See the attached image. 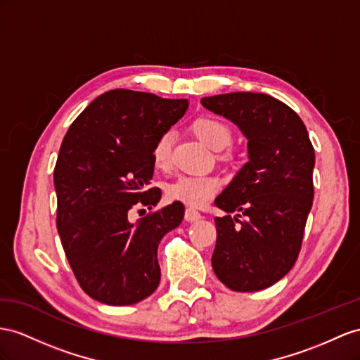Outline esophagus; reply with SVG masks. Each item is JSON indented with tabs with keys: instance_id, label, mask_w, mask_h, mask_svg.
<instances>
[{
	"instance_id": "esophagus-1",
	"label": "esophagus",
	"mask_w": 360,
	"mask_h": 360,
	"mask_svg": "<svg viewBox=\"0 0 360 360\" xmlns=\"http://www.w3.org/2000/svg\"><path fill=\"white\" fill-rule=\"evenodd\" d=\"M200 217L202 216H200L199 211L193 210V208H187L186 210V220H187V222H195V220H199Z\"/></svg>"
}]
</instances>
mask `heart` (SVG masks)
<instances>
[{"mask_svg": "<svg viewBox=\"0 0 360 360\" xmlns=\"http://www.w3.org/2000/svg\"><path fill=\"white\" fill-rule=\"evenodd\" d=\"M193 132L198 135L202 143L210 149L224 150L233 141V129L222 118L213 115H204L191 123ZM172 132H162L152 146V162L156 169H167L172 161ZM220 160L231 161V153H222ZM222 182L213 174H195V176H181L167 187V198L181 204L200 208L208 204V200L216 196Z\"/></svg>", "mask_w": 360, "mask_h": 360, "instance_id": "heart-1", "label": "heart"}]
</instances>
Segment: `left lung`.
<instances>
[{
  "label": "left lung",
  "mask_w": 360,
  "mask_h": 360,
  "mask_svg": "<svg viewBox=\"0 0 360 360\" xmlns=\"http://www.w3.org/2000/svg\"><path fill=\"white\" fill-rule=\"evenodd\" d=\"M200 103L240 129L250 156L214 200L226 216L214 219L211 264L231 290L266 289L298 259L313 202L315 150L298 114L268 94L229 92ZM236 210L241 214L229 216Z\"/></svg>",
  "instance_id": "obj_1"
}]
</instances>
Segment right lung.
I'll return each mask as SVG.
<instances>
[{"label":"right lung","instance_id":"obj_1","mask_svg":"<svg viewBox=\"0 0 360 360\" xmlns=\"http://www.w3.org/2000/svg\"><path fill=\"white\" fill-rule=\"evenodd\" d=\"M186 98L112 89L91 101L63 138L54 167L58 233L80 288L109 306H131L160 284L161 238L184 219L172 205L131 222L136 207H155L152 146L186 114Z\"/></svg>","mask_w":360,"mask_h":360}]
</instances>
